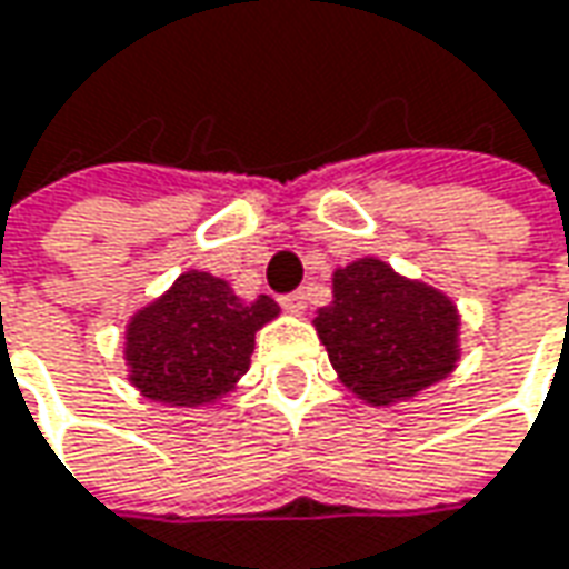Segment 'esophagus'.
<instances>
[{
  "instance_id": "34e87169",
  "label": "esophagus",
  "mask_w": 569,
  "mask_h": 569,
  "mask_svg": "<svg viewBox=\"0 0 569 569\" xmlns=\"http://www.w3.org/2000/svg\"><path fill=\"white\" fill-rule=\"evenodd\" d=\"M280 305H283L289 315H305L308 299H305V292H289V296H283V299H280Z\"/></svg>"
}]
</instances>
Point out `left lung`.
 Listing matches in <instances>:
<instances>
[{
	"label": "left lung",
	"instance_id": "1",
	"mask_svg": "<svg viewBox=\"0 0 569 569\" xmlns=\"http://www.w3.org/2000/svg\"><path fill=\"white\" fill-rule=\"evenodd\" d=\"M315 330L340 381L371 406L412 400L460 362V311L450 296L378 258L333 273V302L318 308Z\"/></svg>",
	"mask_w": 569,
	"mask_h": 569
}]
</instances>
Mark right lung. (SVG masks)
<instances>
[{
	"instance_id": "obj_1",
	"label": "right lung",
	"mask_w": 569,
	"mask_h": 569,
	"mask_svg": "<svg viewBox=\"0 0 569 569\" xmlns=\"http://www.w3.org/2000/svg\"><path fill=\"white\" fill-rule=\"evenodd\" d=\"M277 315L270 296L242 302L220 277L188 270L128 321V381L167 406L223 400L251 365L254 333Z\"/></svg>"
}]
</instances>
